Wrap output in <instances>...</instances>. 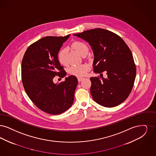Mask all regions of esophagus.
<instances>
[{
	"mask_svg": "<svg viewBox=\"0 0 156 156\" xmlns=\"http://www.w3.org/2000/svg\"><path fill=\"white\" fill-rule=\"evenodd\" d=\"M84 79V78H83V77H77V80H78V81H81L83 80Z\"/></svg>",
	"mask_w": 156,
	"mask_h": 156,
	"instance_id": "34e87169",
	"label": "esophagus"
}]
</instances>
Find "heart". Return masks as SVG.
Returning <instances> with one entry per match:
<instances>
[{"instance_id":"b5f03b06","label":"heart","mask_w":156,"mask_h":156,"mask_svg":"<svg viewBox=\"0 0 156 156\" xmlns=\"http://www.w3.org/2000/svg\"><path fill=\"white\" fill-rule=\"evenodd\" d=\"M72 47L77 51L81 56H85L88 54V47L87 45L83 42L76 41L72 44ZM58 59L62 65H65L67 63V49L62 48L58 53ZM90 69V66L87 64H81L79 65L72 66L69 69V72L71 75L78 77L84 76L86 75Z\"/></svg>"}]
</instances>
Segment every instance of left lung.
<instances>
[{"instance_id": "8db88e82", "label": "left lung", "mask_w": 156, "mask_h": 156, "mask_svg": "<svg viewBox=\"0 0 156 156\" xmlns=\"http://www.w3.org/2000/svg\"><path fill=\"white\" fill-rule=\"evenodd\" d=\"M74 35L90 45L94 55V72H107L106 79L102 76L90 78V92L93 100L109 108L121 104L130 94L136 74L128 46L119 35L102 28L91 29Z\"/></svg>"}]
</instances>
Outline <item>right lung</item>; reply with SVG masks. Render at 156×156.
<instances>
[{
	"label": "right lung",
	"instance_id": "1",
	"mask_svg": "<svg viewBox=\"0 0 156 156\" xmlns=\"http://www.w3.org/2000/svg\"><path fill=\"white\" fill-rule=\"evenodd\" d=\"M70 35L45 37L30 45L21 63V79L26 93L41 111L52 115L65 112L73 104L78 81L74 76L55 84V76L66 75L58 53Z\"/></svg>",
	"mask_w": 156,
	"mask_h": 156
}]
</instances>
